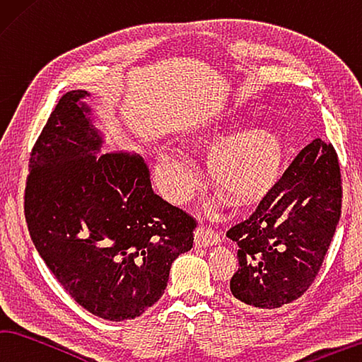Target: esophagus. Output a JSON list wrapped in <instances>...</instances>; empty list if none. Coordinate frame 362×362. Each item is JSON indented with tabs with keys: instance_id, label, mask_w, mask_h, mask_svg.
Here are the masks:
<instances>
[{
	"instance_id": "34e87169",
	"label": "esophagus",
	"mask_w": 362,
	"mask_h": 362,
	"mask_svg": "<svg viewBox=\"0 0 362 362\" xmlns=\"http://www.w3.org/2000/svg\"><path fill=\"white\" fill-rule=\"evenodd\" d=\"M221 242V237L216 232L208 229V227H199L195 230V246L197 248H206V246L218 245Z\"/></svg>"
}]
</instances>
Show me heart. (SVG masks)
<instances>
[{
  "label": "heart",
  "mask_w": 362,
  "mask_h": 362,
  "mask_svg": "<svg viewBox=\"0 0 362 362\" xmlns=\"http://www.w3.org/2000/svg\"><path fill=\"white\" fill-rule=\"evenodd\" d=\"M281 165V143L269 127H250L219 144L211 157L218 185L238 199H255L274 185ZM154 177L158 191L171 204L191 200L200 185V168L182 148L157 152Z\"/></svg>",
  "instance_id": "1"
}]
</instances>
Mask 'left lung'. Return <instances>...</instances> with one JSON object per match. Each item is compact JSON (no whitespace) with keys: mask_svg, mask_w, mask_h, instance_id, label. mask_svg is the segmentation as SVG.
<instances>
[{"mask_svg":"<svg viewBox=\"0 0 362 362\" xmlns=\"http://www.w3.org/2000/svg\"><path fill=\"white\" fill-rule=\"evenodd\" d=\"M341 213L337 152L307 144L248 218L226 235L238 245L230 280L235 303L250 310L288 305L312 286Z\"/></svg>","mask_w":362,"mask_h":362,"instance_id":"left-lung-1","label":"left lung"}]
</instances>
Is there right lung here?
<instances>
[{
    "label": "right lung",
    "instance_id": "right-lung-1",
    "mask_svg": "<svg viewBox=\"0 0 362 362\" xmlns=\"http://www.w3.org/2000/svg\"><path fill=\"white\" fill-rule=\"evenodd\" d=\"M86 90L63 95L36 139L25 219L42 261L87 312L124 321L160 299L197 223L154 194L144 158L98 156Z\"/></svg>",
    "mask_w": 362,
    "mask_h": 362
}]
</instances>
